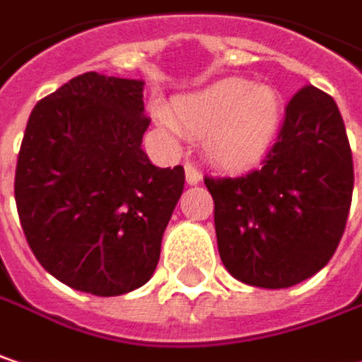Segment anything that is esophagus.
Listing matches in <instances>:
<instances>
[{"mask_svg":"<svg viewBox=\"0 0 362 362\" xmlns=\"http://www.w3.org/2000/svg\"><path fill=\"white\" fill-rule=\"evenodd\" d=\"M184 172H186V182H188L190 186H197V184L202 180L201 172H199V168H197L194 163H186V165H184Z\"/></svg>","mask_w":362,"mask_h":362,"instance_id":"esophagus-1","label":"esophagus"}]
</instances>
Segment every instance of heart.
I'll use <instances>...</instances> for the list:
<instances>
[{
	"mask_svg": "<svg viewBox=\"0 0 362 362\" xmlns=\"http://www.w3.org/2000/svg\"><path fill=\"white\" fill-rule=\"evenodd\" d=\"M283 96L272 86L227 77L172 102V115L158 110L170 131L178 127L204 137V151L225 170H245L266 158L283 127Z\"/></svg>",
	"mask_w": 362,
	"mask_h": 362,
	"instance_id": "1",
	"label": "heart"
}]
</instances>
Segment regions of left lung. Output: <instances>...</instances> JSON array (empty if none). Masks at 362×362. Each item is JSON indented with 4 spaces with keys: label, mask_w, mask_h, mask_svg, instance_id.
<instances>
[{
    "label": "left lung",
    "mask_w": 362,
    "mask_h": 362,
    "mask_svg": "<svg viewBox=\"0 0 362 362\" xmlns=\"http://www.w3.org/2000/svg\"><path fill=\"white\" fill-rule=\"evenodd\" d=\"M227 272L245 285L287 288L328 264L344 233L354 186L344 120L326 92L291 98L264 165L240 178H204Z\"/></svg>",
    "instance_id": "obj_1"
}]
</instances>
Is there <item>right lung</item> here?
Returning <instances> with one entry per match:
<instances>
[{
  "instance_id": "right-lung-1",
  "label": "right lung",
  "mask_w": 362,
  "mask_h": 362,
  "mask_svg": "<svg viewBox=\"0 0 362 362\" xmlns=\"http://www.w3.org/2000/svg\"><path fill=\"white\" fill-rule=\"evenodd\" d=\"M143 81L90 71L42 98L16 168V206L42 268L67 287L117 297L143 287L184 190V168L141 147Z\"/></svg>"
}]
</instances>
